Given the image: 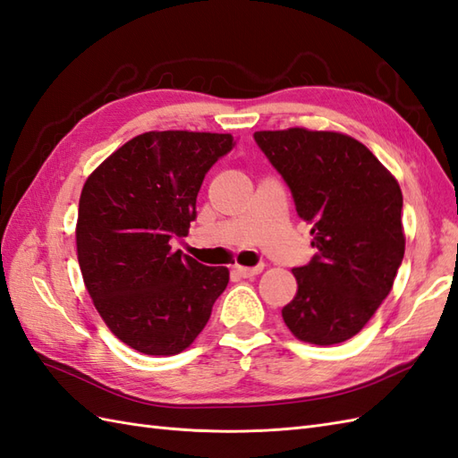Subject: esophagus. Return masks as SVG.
<instances>
[{"instance_id": "34e87169", "label": "esophagus", "mask_w": 458, "mask_h": 458, "mask_svg": "<svg viewBox=\"0 0 458 458\" xmlns=\"http://www.w3.org/2000/svg\"><path fill=\"white\" fill-rule=\"evenodd\" d=\"M263 271V265H258V267H243V265H233V273L240 275L243 279H250L255 277V275H259Z\"/></svg>"}]
</instances>
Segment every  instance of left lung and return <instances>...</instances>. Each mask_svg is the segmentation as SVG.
<instances>
[{"label":"left lung","mask_w":458,"mask_h":458,"mask_svg":"<svg viewBox=\"0 0 458 458\" xmlns=\"http://www.w3.org/2000/svg\"><path fill=\"white\" fill-rule=\"evenodd\" d=\"M255 142L312 225L318 253L294 267V299L281 314L306 344L357 335L394 284L406 250L396 177L355 138L334 131H259Z\"/></svg>","instance_id":"obj_1"}]
</instances>
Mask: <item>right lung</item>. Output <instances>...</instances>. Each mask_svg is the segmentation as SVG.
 Returning <instances> with one entry per match:
<instances>
[{
  "mask_svg": "<svg viewBox=\"0 0 458 458\" xmlns=\"http://www.w3.org/2000/svg\"><path fill=\"white\" fill-rule=\"evenodd\" d=\"M232 134L152 131L123 144L85 181L76 246L81 277L103 322L144 355H177L207 326L230 281L169 240L195 220L208 169Z\"/></svg>",
  "mask_w": 458,
  "mask_h": 458,
  "instance_id": "1",
  "label": "right lung"
}]
</instances>
